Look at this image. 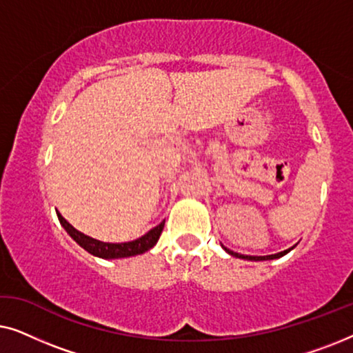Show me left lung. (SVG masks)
I'll list each match as a JSON object with an SVG mask.
<instances>
[{"label":"left lung","instance_id":"obj_1","mask_svg":"<svg viewBox=\"0 0 353 353\" xmlns=\"http://www.w3.org/2000/svg\"><path fill=\"white\" fill-rule=\"evenodd\" d=\"M225 250L228 254L233 255V257H239V259H245V260H273V259H279V257H283V255H286L289 250H292V248L288 249V250H283V252L273 254V255H260V257H259V255H241V254L233 252V250H230V249H226V248H225Z\"/></svg>","mask_w":353,"mask_h":353}]
</instances>
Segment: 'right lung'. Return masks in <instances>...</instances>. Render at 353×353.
<instances>
[{
  "mask_svg": "<svg viewBox=\"0 0 353 353\" xmlns=\"http://www.w3.org/2000/svg\"><path fill=\"white\" fill-rule=\"evenodd\" d=\"M57 216H59L61 225L64 226L67 233L72 236V239H74L77 244L81 245L85 250H88L90 254H93L96 257H101V259H123V257H132V255L146 252V250L156 245V243L159 241V236H161L163 230V225H165V220H163L162 223L154 226L151 231H148V233L141 236L139 239L130 241V243L112 244V243H103V241L90 238V236L83 234L81 231L75 230L74 226H72L61 214H57Z\"/></svg>",
  "mask_w": 353,
  "mask_h": 353,
  "instance_id": "add662e5",
  "label": "right lung"
}]
</instances>
